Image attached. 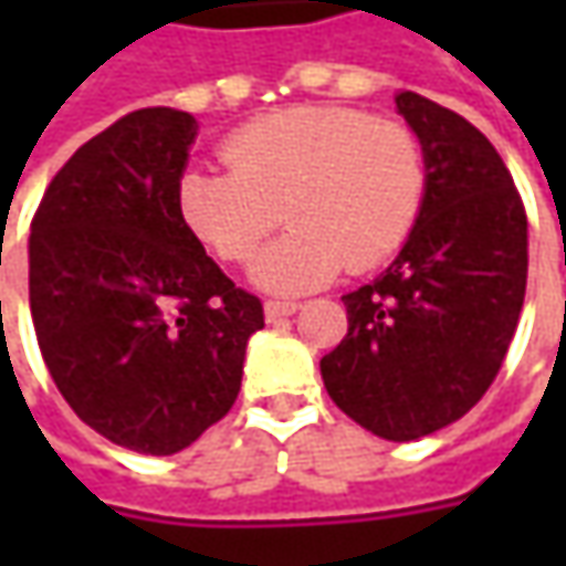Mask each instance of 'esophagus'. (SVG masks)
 I'll return each mask as SVG.
<instances>
[{
  "instance_id": "obj_1",
  "label": "esophagus",
  "mask_w": 566,
  "mask_h": 566,
  "mask_svg": "<svg viewBox=\"0 0 566 566\" xmlns=\"http://www.w3.org/2000/svg\"><path fill=\"white\" fill-rule=\"evenodd\" d=\"M302 305L298 302H276V298H271V302H264V317L268 321H276V317H290L295 315Z\"/></svg>"
}]
</instances>
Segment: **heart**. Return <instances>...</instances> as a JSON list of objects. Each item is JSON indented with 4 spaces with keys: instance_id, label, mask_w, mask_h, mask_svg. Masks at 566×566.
<instances>
[{
    "instance_id": "heart-1",
    "label": "heart",
    "mask_w": 566,
    "mask_h": 566,
    "mask_svg": "<svg viewBox=\"0 0 566 566\" xmlns=\"http://www.w3.org/2000/svg\"><path fill=\"white\" fill-rule=\"evenodd\" d=\"M223 164L176 182L186 229L227 264H245L283 217L290 232L254 264L268 293H312L343 268L371 271L406 245L428 195L419 135L353 106H290L242 125Z\"/></svg>"
}]
</instances>
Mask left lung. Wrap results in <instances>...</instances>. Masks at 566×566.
<instances>
[{
    "instance_id": "1",
    "label": "left lung",
    "mask_w": 566,
    "mask_h": 566,
    "mask_svg": "<svg viewBox=\"0 0 566 566\" xmlns=\"http://www.w3.org/2000/svg\"><path fill=\"white\" fill-rule=\"evenodd\" d=\"M428 195L397 261L343 295L349 331L321 359L339 409L387 441L463 419L507 356L526 295V210L494 144L453 109L402 91Z\"/></svg>"
}]
</instances>
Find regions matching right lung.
<instances>
[{
	"instance_id": "1",
	"label": "right lung",
	"mask_w": 566,
	"mask_h": 566,
	"mask_svg": "<svg viewBox=\"0 0 566 566\" xmlns=\"http://www.w3.org/2000/svg\"><path fill=\"white\" fill-rule=\"evenodd\" d=\"M198 122L150 106L81 144L31 223V317L59 394L113 444L169 457L232 409L258 295L176 210Z\"/></svg>"
}]
</instances>
